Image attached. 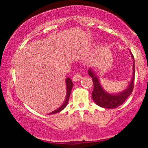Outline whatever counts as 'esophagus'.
<instances>
[{
	"label": "esophagus",
	"mask_w": 148,
	"mask_h": 148,
	"mask_svg": "<svg viewBox=\"0 0 148 148\" xmlns=\"http://www.w3.org/2000/svg\"><path fill=\"white\" fill-rule=\"evenodd\" d=\"M81 79H82V76H81V74H79V73H77V74H76L75 75L73 76V81H75V82L80 81Z\"/></svg>",
	"instance_id": "obj_1"
}]
</instances>
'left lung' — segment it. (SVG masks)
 Wrapping results in <instances>:
<instances>
[{"instance_id": "1", "label": "left lung", "mask_w": 148, "mask_h": 148, "mask_svg": "<svg viewBox=\"0 0 148 148\" xmlns=\"http://www.w3.org/2000/svg\"><path fill=\"white\" fill-rule=\"evenodd\" d=\"M131 56L134 62V56L130 52ZM88 74L92 77L93 81V91L92 92V99L98 106L106 108H115L120 106L125 102L128 97L130 95L134 89V79L135 76V68H134V63L133 64V76H132L129 86L126 89L120 92L111 94L105 90L101 86L99 82V78L96 75L95 73L93 72L91 68L88 69Z\"/></svg>"}]
</instances>
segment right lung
<instances>
[{"instance_id": "add662e5", "label": "right lung", "mask_w": 148, "mask_h": 148, "mask_svg": "<svg viewBox=\"0 0 148 148\" xmlns=\"http://www.w3.org/2000/svg\"><path fill=\"white\" fill-rule=\"evenodd\" d=\"M65 83H66V88H67V95H66V97H65V99H64V101L60 107H59L58 108H57L56 110H55V111L51 112V113H48V114H49V115L55 114V113H58V112L62 111V110L65 108L66 106H67V103H68V101L69 99V96H70L71 90H72V88L73 87V83H72V80L69 79V78H67V79H66Z\"/></svg>"}]
</instances>
